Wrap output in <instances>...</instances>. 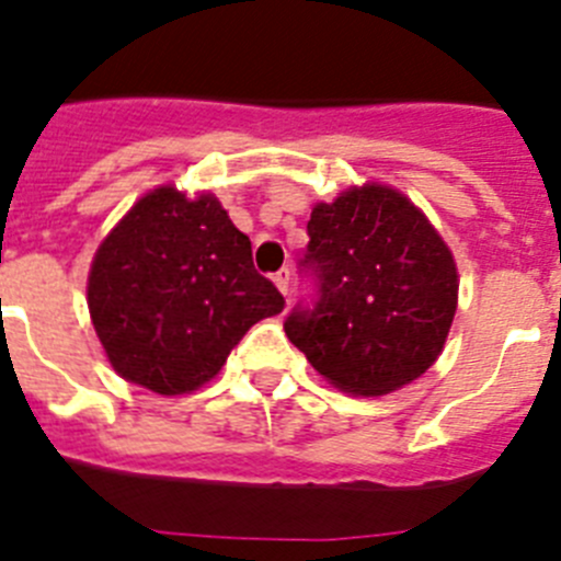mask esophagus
Listing matches in <instances>:
<instances>
[{"label":"esophagus","mask_w":561,"mask_h":561,"mask_svg":"<svg viewBox=\"0 0 561 561\" xmlns=\"http://www.w3.org/2000/svg\"><path fill=\"white\" fill-rule=\"evenodd\" d=\"M272 280H275V286L280 289V295L284 297L289 295V270H280L275 277H272Z\"/></svg>","instance_id":"34e87169"}]
</instances>
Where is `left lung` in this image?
Returning a JSON list of instances; mask_svg holds the SVG:
<instances>
[{
	"instance_id": "obj_1",
	"label": "left lung",
	"mask_w": 561,
	"mask_h": 561,
	"mask_svg": "<svg viewBox=\"0 0 561 561\" xmlns=\"http://www.w3.org/2000/svg\"><path fill=\"white\" fill-rule=\"evenodd\" d=\"M300 261L314 306L297 304L286 336L334 388L381 396L438 359L458 309V270L427 216L388 185L342 191L311 210Z\"/></svg>"
}]
</instances>
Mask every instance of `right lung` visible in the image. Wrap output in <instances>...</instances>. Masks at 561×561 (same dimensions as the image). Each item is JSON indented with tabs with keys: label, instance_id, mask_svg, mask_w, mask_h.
I'll use <instances>...</instances> for the list:
<instances>
[{
	"label": "right lung",
	"instance_id": "obj_1",
	"mask_svg": "<svg viewBox=\"0 0 561 561\" xmlns=\"http://www.w3.org/2000/svg\"><path fill=\"white\" fill-rule=\"evenodd\" d=\"M87 304L112 368L160 396L202 388L241 336L284 311L252 244L210 193H146L98 247Z\"/></svg>",
	"mask_w": 561,
	"mask_h": 561
}]
</instances>
